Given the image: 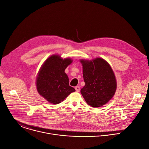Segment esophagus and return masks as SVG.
Listing matches in <instances>:
<instances>
[{
    "label": "esophagus",
    "mask_w": 149,
    "mask_h": 149,
    "mask_svg": "<svg viewBox=\"0 0 149 149\" xmlns=\"http://www.w3.org/2000/svg\"><path fill=\"white\" fill-rule=\"evenodd\" d=\"M75 89H76V91L77 92H80V87H79V86H76V87H75Z\"/></svg>",
    "instance_id": "esophagus-1"
}]
</instances>
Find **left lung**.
Listing matches in <instances>:
<instances>
[{"mask_svg":"<svg viewBox=\"0 0 149 149\" xmlns=\"http://www.w3.org/2000/svg\"><path fill=\"white\" fill-rule=\"evenodd\" d=\"M85 85L80 92L86 103L94 107L106 104L114 96L117 82L110 65L102 58L80 61Z\"/></svg>","mask_w":149,"mask_h":149,"instance_id":"left-lung-1","label":"left lung"}]
</instances>
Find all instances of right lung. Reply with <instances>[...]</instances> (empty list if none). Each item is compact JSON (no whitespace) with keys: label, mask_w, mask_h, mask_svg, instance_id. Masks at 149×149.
Returning a JSON list of instances; mask_svg holds the SVG:
<instances>
[{"label":"right lung","mask_w":149,"mask_h":149,"mask_svg":"<svg viewBox=\"0 0 149 149\" xmlns=\"http://www.w3.org/2000/svg\"><path fill=\"white\" fill-rule=\"evenodd\" d=\"M72 61L70 58L63 59L54 54L47 58L41 66L36 78L37 91L49 103H60L75 92L69 86V77L65 72Z\"/></svg>","instance_id":"1"}]
</instances>
